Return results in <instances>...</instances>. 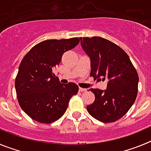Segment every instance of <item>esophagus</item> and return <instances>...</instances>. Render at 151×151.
Listing matches in <instances>:
<instances>
[{
  "label": "esophagus",
  "mask_w": 151,
  "mask_h": 151,
  "mask_svg": "<svg viewBox=\"0 0 151 151\" xmlns=\"http://www.w3.org/2000/svg\"><path fill=\"white\" fill-rule=\"evenodd\" d=\"M87 89L86 88H79V91L81 92H84V91H86Z\"/></svg>",
  "instance_id": "34e87169"
}]
</instances>
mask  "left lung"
<instances>
[{
	"label": "left lung",
	"mask_w": 151,
	"mask_h": 151,
	"mask_svg": "<svg viewBox=\"0 0 151 151\" xmlns=\"http://www.w3.org/2000/svg\"><path fill=\"white\" fill-rule=\"evenodd\" d=\"M81 46L90 57V76L107 81L106 90L90 89L95 96L87 106L90 115L103 122L122 118L134 103L139 78L128 54L112 41L101 37L80 38Z\"/></svg>",
	"instance_id": "left-lung-1"
}]
</instances>
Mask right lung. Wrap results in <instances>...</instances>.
Returning <instances> with one entry per match:
<instances>
[{"label": "right lung", "instance_id": "add662e5", "mask_svg": "<svg viewBox=\"0 0 151 151\" xmlns=\"http://www.w3.org/2000/svg\"><path fill=\"white\" fill-rule=\"evenodd\" d=\"M80 38L50 39L34 46L19 67L15 88L19 106L29 117L41 123H51L66 112L69 101L78 86L63 85L53 73L63 54L74 48Z\"/></svg>", "mask_w": 151, "mask_h": 151}]
</instances>
